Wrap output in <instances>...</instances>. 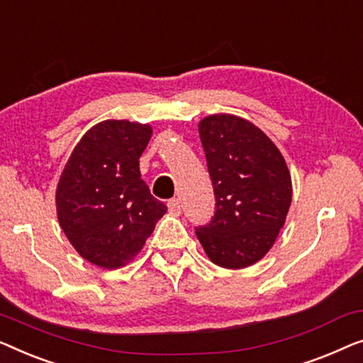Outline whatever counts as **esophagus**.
<instances>
[{"label":"esophagus","mask_w":363,"mask_h":363,"mask_svg":"<svg viewBox=\"0 0 363 363\" xmlns=\"http://www.w3.org/2000/svg\"><path fill=\"white\" fill-rule=\"evenodd\" d=\"M181 199H171V201H167V208H169L171 213H174V216H179L181 213Z\"/></svg>","instance_id":"obj_1"}]
</instances>
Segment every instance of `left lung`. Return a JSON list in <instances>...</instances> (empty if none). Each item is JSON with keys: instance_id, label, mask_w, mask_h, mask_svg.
<instances>
[{"instance_id": "obj_1", "label": "left lung", "mask_w": 363, "mask_h": 363, "mask_svg": "<svg viewBox=\"0 0 363 363\" xmlns=\"http://www.w3.org/2000/svg\"><path fill=\"white\" fill-rule=\"evenodd\" d=\"M199 135L216 212L196 235L218 267L247 268L268 253L284 225L293 196L288 166L273 141L238 116H207Z\"/></svg>"}]
</instances>
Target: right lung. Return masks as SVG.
Segmentation results:
<instances>
[{"label": "right lung", "mask_w": 363, "mask_h": 363, "mask_svg": "<svg viewBox=\"0 0 363 363\" xmlns=\"http://www.w3.org/2000/svg\"><path fill=\"white\" fill-rule=\"evenodd\" d=\"M151 126L106 120L82 136L60 176L55 206L65 237L96 267H125L167 207L141 179Z\"/></svg>", "instance_id": "1"}]
</instances>
